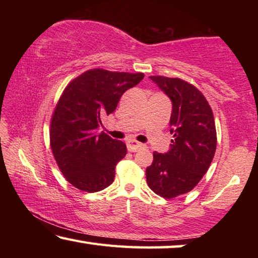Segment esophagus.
Segmentation results:
<instances>
[{"mask_svg": "<svg viewBox=\"0 0 258 258\" xmlns=\"http://www.w3.org/2000/svg\"><path fill=\"white\" fill-rule=\"evenodd\" d=\"M142 147H143L142 143L135 141V140H128L127 141V149L132 152L138 151L139 149H141Z\"/></svg>", "mask_w": 258, "mask_h": 258, "instance_id": "obj_1", "label": "esophagus"}]
</instances>
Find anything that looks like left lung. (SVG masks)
Segmentation results:
<instances>
[{"label":"left lung","mask_w":258,"mask_h":258,"mask_svg":"<svg viewBox=\"0 0 258 258\" xmlns=\"http://www.w3.org/2000/svg\"><path fill=\"white\" fill-rule=\"evenodd\" d=\"M172 100L169 119L173 140L166 154L154 152L147 167V183L165 199L190 192L208 171L216 151V127L204 94L181 78L150 76Z\"/></svg>","instance_id":"obj_1"}]
</instances>
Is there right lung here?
Returning <instances> with one entry per match:
<instances>
[{
    "instance_id": "1",
    "label": "right lung",
    "mask_w": 258,
    "mask_h": 258,
    "mask_svg": "<svg viewBox=\"0 0 258 258\" xmlns=\"http://www.w3.org/2000/svg\"><path fill=\"white\" fill-rule=\"evenodd\" d=\"M143 77V73L94 68L74 78L60 95L51 117L50 146L61 173L76 189L98 192L112 183L127 149L97 128L101 117L115 111L125 91Z\"/></svg>"
}]
</instances>
